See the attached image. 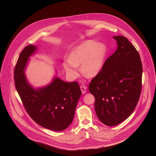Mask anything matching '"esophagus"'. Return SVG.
<instances>
[{"label":"esophagus","instance_id":"1","mask_svg":"<svg viewBox=\"0 0 156 156\" xmlns=\"http://www.w3.org/2000/svg\"><path fill=\"white\" fill-rule=\"evenodd\" d=\"M80 89H81V90H82V93L83 94H86V92H87V88H86L85 87H84V86H81V87H80Z\"/></svg>","mask_w":156,"mask_h":156}]
</instances>
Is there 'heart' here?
<instances>
[{"instance_id": "heart-1", "label": "heart", "mask_w": 156, "mask_h": 156, "mask_svg": "<svg viewBox=\"0 0 156 156\" xmlns=\"http://www.w3.org/2000/svg\"><path fill=\"white\" fill-rule=\"evenodd\" d=\"M107 48L102 43L88 40L76 47L70 53L68 59L62 63L63 68L68 77H77L81 70L87 77L97 76L103 67Z\"/></svg>"}]
</instances>
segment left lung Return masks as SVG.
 Listing matches in <instances>:
<instances>
[{
  "instance_id": "left-lung-1",
  "label": "left lung",
  "mask_w": 156,
  "mask_h": 156,
  "mask_svg": "<svg viewBox=\"0 0 156 156\" xmlns=\"http://www.w3.org/2000/svg\"><path fill=\"white\" fill-rule=\"evenodd\" d=\"M113 38L117 49L89 85L97 117L108 126L122 122L133 113L142 89V66L138 51L127 38Z\"/></svg>"
}]
</instances>
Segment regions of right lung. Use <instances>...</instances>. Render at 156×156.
<instances>
[{"mask_svg":"<svg viewBox=\"0 0 156 156\" xmlns=\"http://www.w3.org/2000/svg\"><path fill=\"white\" fill-rule=\"evenodd\" d=\"M37 47L26 46L20 53L14 69L16 89L32 119L43 127L62 131L71 124L82 92L77 82H66L54 77L47 85L35 88L27 81L25 69Z\"/></svg>","mask_w":156,"mask_h":156,"instance_id":"1","label":"right lung"}]
</instances>
